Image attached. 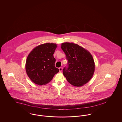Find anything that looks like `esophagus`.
<instances>
[{"label":"esophagus","mask_w":122,"mask_h":122,"mask_svg":"<svg viewBox=\"0 0 122 122\" xmlns=\"http://www.w3.org/2000/svg\"><path fill=\"white\" fill-rule=\"evenodd\" d=\"M59 72H62V70H63V68H62V67L59 68Z\"/></svg>","instance_id":"1"}]
</instances>
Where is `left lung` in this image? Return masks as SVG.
I'll return each mask as SVG.
<instances>
[{
  "instance_id": "left-lung-1",
  "label": "left lung",
  "mask_w": 122,
  "mask_h": 122,
  "mask_svg": "<svg viewBox=\"0 0 122 122\" xmlns=\"http://www.w3.org/2000/svg\"><path fill=\"white\" fill-rule=\"evenodd\" d=\"M61 48L68 60V67L63 70L67 80L77 87L86 84L92 77L95 71L92 54L83 47L73 43H63Z\"/></svg>"
}]
</instances>
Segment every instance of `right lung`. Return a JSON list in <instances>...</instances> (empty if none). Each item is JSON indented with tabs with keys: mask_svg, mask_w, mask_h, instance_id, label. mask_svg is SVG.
<instances>
[{
	"mask_svg": "<svg viewBox=\"0 0 122 122\" xmlns=\"http://www.w3.org/2000/svg\"><path fill=\"white\" fill-rule=\"evenodd\" d=\"M57 46L55 43H44L36 46L29 53L25 70L30 80L35 84L40 86L46 84L58 73L53 57Z\"/></svg>",
	"mask_w": 122,
	"mask_h": 122,
	"instance_id": "add662e5",
	"label": "right lung"
}]
</instances>
